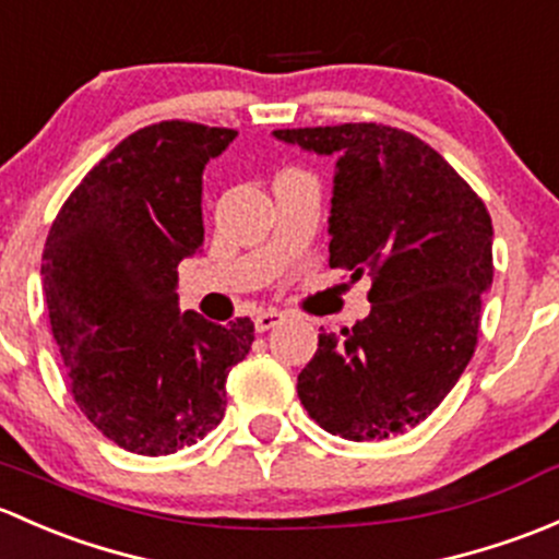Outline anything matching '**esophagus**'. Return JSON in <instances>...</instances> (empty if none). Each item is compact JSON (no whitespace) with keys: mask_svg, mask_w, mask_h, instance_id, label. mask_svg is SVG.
Returning <instances> with one entry per match:
<instances>
[{"mask_svg":"<svg viewBox=\"0 0 559 559\" xmlns=\"http://www.w3.org/2000/svg\"><path fill=\"white\" fill-rule=\"evenodd\" d=\"M282 320H285V314L277 312V309H263V312L255 314V331H272V328H277Z\"/></svg>","mask_w":559,"mask_h":559,"instance_id":"obj_1","label":"esophagus"}]
</instances>
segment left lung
I'll return each mask as SVG.
<instances>
[{"label": "left lung", "instance_id": "left-lung-1", "mask_svg": "<svg viewBox=\"0 0 559 559\" xmlns=\"http://www.w3.org/2000/svg\"><path fill=\"white\" fill-rule=\"evenodd\" d=\"M277 140L338 155L331 269L371 277V312L320 333L298 399L322 430L382 441L423 423L476 349L492 285L485 201L428 142L384 123L280 129Z\"/></svg>", "mask_w": 559, "mask_h": 559}]
</instances>
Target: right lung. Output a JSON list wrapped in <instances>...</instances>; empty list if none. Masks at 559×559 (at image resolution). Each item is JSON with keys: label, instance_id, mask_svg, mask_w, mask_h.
Instances as JSON below:
<instances>
[{"label": "right lung", "instance_id": "add662e5", "mask_svg": "<svg viewBox=\"0 0 559 559\" xmlns=\"http://www.w3.org/2000/svg\"><path fill=\"white\" fill-rule=\"evenodd\" d=\"M237 131L160 120L126 136L69 193L43 250L67 388L126 452L171 454L217 428L250 318L177 309V266L204 241L201 171Z\"/></svg>", "mask_w": 559, "mask_h": 559}]
</instances>
